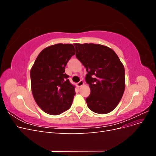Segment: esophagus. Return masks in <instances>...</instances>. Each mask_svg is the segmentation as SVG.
<instances>
[{
	"mask_svg": "<svg viewBox=\"0 0 156 156\" xmlns=\"http://www.w3.org/2000/svg\"><path fill=\"white\" fill-rule=\"evenodd\" d=\"M83 84H84L83 81V80H81V81H80L79 83H77V85L79 87H81Z\"/></svg>",
	"mask_w": 156,
	"mask_h": 156,
	"instance_id": "obj_1",
	"label": "esophagus"
}]
</instances>
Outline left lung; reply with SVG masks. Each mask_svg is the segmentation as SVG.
<instances>
[{
  "mask_svg": "<svg viewBox=\"0 0 156 156\" xmlns=\"http://www.w3.org/2000/svg\"><path fill=\"white\" fill-rule=\"evenodd\" d=\"M77 58L86 68V82L90 94L88 107L98 114H107L119 104L125 90V70L119 56L100 44H75Z\"/></svg>",
  "mask_w": 156,
  "mask_h": 156,
  "instance_id": "8db88e82",
  "label": "left lung"
}]
</instances>
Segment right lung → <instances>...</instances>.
<instances>
[{
  "mask_svg": "<svg viewBox=\"0 0 156 156\" xmlns=\"http://www.w3.org/2000/svg\"><path fill=\"white\" fill-rule=\"evenodd\" d=\"M74 55L72 44L51 45L41 51L31 68L33 96L37 105L48 114L60 115L72 104L75 87L65 73V67Z\"/></svg>",
  "mask_w": 156,
  "mask_h": 156,
  "instance_id": "1",
  "label": "right lung"
}]
</instances>
